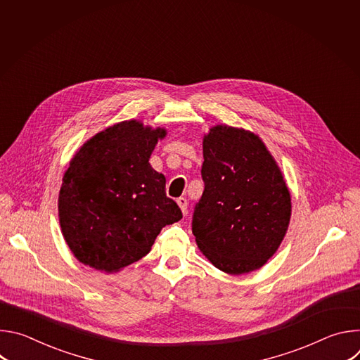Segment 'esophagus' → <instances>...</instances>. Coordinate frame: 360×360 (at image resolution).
<instances>
[{
	"instance_id": "34e87169",
	"label": "esophagus",
	"mask_w": 360,
	"mask_h": 360,
	"mask_svg": "<svg viewBox=\"0 0 360 360\" xmlns=\"http://www.w3.org/2000/svg\"><path fill=\"white\" fill-rule=\"evenodd\" d=\"M176 203H178V207L181 208L182 214L186 215V214H188V200H186L185 198H179V199L176 200Z\"/></svg>"
}]
</instances>
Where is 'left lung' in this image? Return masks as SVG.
<instances>
[{
  "label": "left lung",
  "instance_id": "8db88e82",
  "mask_svg": "<svg viewBox=\"0 0 360 360\" xmlns=\"http://www.w3.org/2000/svg\"><path fill=\"white\" fill-rule=\"evenodd\" d=\"M202 179L192 233L199 250L229 275L261 269L290 222V192L264 141L250 131L215 125L203 135Z\"/></svg>",
  "mask_w": 360,
  "mask_h": 360
}]
</instances>
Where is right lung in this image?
<instances>
[{
  "instance_id": "add662e5",
  "label": "right lung",
  "mask_w": 360,
  "mask_h": 360,
  "mask_svg": "<svg viewBox=\"0 0 360 360\" xmlns=\"http://www.w3.org/2000/svg\"><path fill=\"white\" fill-rule=\"evenodd\" d=\"M165 136V128L129 120L95 134L75 152L63 176L58 218L81 264L118 272L143 258L161 229L182 218L165 193V176L149 164Z\"/></svg>"
}]
</instances>
